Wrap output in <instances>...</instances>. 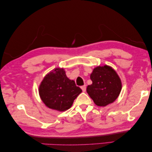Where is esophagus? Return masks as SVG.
<instances>
[{"label":"esophagus","mask_w":152,"mask_h":152,"mask_svg":"<svg viewBox=\"0 0 152 152\" xmlns=\"http://www.w3.org/2000/svg\"><path fill=\"white\" fill-rule=\"evenodd\" d=\"M81 90H82L83 92H86V85L82 86L81 87Z\"/></svg>","instance_id":"obj_1"}]
</instances>
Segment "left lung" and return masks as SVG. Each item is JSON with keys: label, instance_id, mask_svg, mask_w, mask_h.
Returning <instances> with one entry per match:
<instances>
[{"label": "left lung", "instance_id": "left-lung-1", "mask_svg": "<svg viewBox=\"0 0 152 152\" xmlns=\"http://www.w3.org/2000/svg\"><path fill=\"white\" fill-rule=\"evenodd\" d=\"M92 81L87 91L97 106L105 107L115 101L122 90V82L115 70L107 65L97 66L90 75Z\"/></svg>", "mask_w": 152, "mask_h": 152}]
</instances>
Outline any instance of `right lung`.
Listing matches in <instances>:
<instances>
[{
	"instance_id": "obj_1",
	"label": "right lung",
	"mask_w": 152,
	"mask_h": 152,
	"mask_svg": "<svg viewBox=\"0 0 152 152\" xmlns=\"http://www.w3.org/2000/svg\"><path fill=\"white\" fill-rule=\"evenodd\" d=\"M82 92L73 80L66 75L63 69H56L43 78L39 92L42 101L49 108L59 111L69 109Z\"/></svg>"
}]
</instances>
